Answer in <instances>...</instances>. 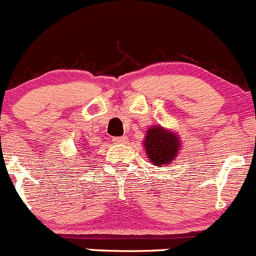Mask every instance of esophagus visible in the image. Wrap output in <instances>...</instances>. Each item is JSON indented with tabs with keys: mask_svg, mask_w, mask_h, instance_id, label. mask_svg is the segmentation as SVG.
I'll list each match as a JSON object with an SVG mask.
<instances>
[{
	"mask_svg": "<svg viewBox=\"0 0 256 256\" xmlns=\"http://www.w3.org/2000/svg\"><path fill=\"white\" fill-rule=\"evenodd\" d=\"M114 144H124L126 141V137H115V138H112Z\"/></svg>",
	"mask_w": 256,
	"mask_h": 256,
	"instance_id": "1",
	"label": "esophagus"
}]
</instances>
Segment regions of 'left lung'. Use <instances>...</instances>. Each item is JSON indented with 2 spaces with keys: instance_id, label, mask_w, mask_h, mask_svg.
<instances>
[{
  "instance_id": "8db88e82",
  "label": "left lung",
  "mask_w": 256,
  "mask_h": 256,
  "mask_svg": "<svg viewBox=\"0 0 256 256\" xmlns=\"http://www.w3.org/2000/svg\"><path fill=\"white\" fill-rule=\"evenodd\" d=\"M145 150L152 163L163 166L171 163L174 158L178 156L180 142L174 133L164 130L162 126H152L148 130Z\"/></svg>"
}]
</instances>
